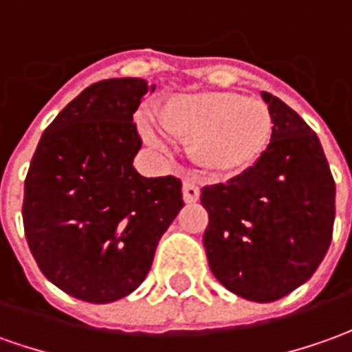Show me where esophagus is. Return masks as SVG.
I'll use <instances>...</instances> for the list:
<instances>
[{
	"label": "esophagus",
	"mask_w": 352,
	"mask_h": 352,
	"mask_svg": "<svg viewBox=\"0 0 352 352\" xmlns=\"http://www.w3.org/2000/svg\"><path fill=\"white\" fill-rule=\"evenodd\" d=\"M183 198H185L186 204H192L200 198V188L196 186V183L192 179H185L183 181Z\"/></svg>",
	"instance_id": "1"
}]
</instances>
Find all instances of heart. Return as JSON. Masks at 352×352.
<instances>
[{
    "label": "heart",
    "instance_id": "1",
    "mask_svg": "<svg viewBox=\"0 0 352 352\" xmlns=\"http://www.w3.org/2000/svg\"><path fill=\"white\" fill-rule=\"evenodd\" d=\"M169 135L192 142L190 156L208 175L233 177L252 166L272 136V113L264 102L236 92H196L169 100L160 111ZM142 133L152 144L162 135L150 123Z\"/></svg>",
    "mask_w": 352,
    "mask_h": 352
}]
</instances>
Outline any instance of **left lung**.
Wrapping results in <instances>:
<instances>
[{"label": "left lung", "mask_w": 352, "mask_h": 352, "mask_svg": "<svg viewBox=\"0 0 352 352\" xmlns=\"http://www.w3.org/2000/svg\"><path fill=\"white\" fill-rule=\"evenodd\" d=\"M272 138L256 164L200 190L212 274L231 293L272 302L308 281L326 256L336 219V181L316 133L276 96L262 92Z\"/></svg>", "instance_id": "obj_1"}]
</instances>
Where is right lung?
Returning a JSON list of instances; mask_svg holds the SVG:
<instances>
[{"label": "right lung", "instance_id": "right-lung-1", "mask_svg": "<svg viewBox=\"0 0 352 352\" xmlns=\"http://www.w3.org/2000/svg\"><path fill=\"white\" fill-rule=\"evenodd\" d=\"M154 88L144 78L88 86L47 125L26 173L30 252L54 285L86 302L133 293L185 206L177 177L133 167L142 146L133 116Z\"/></svg>", "mask_w": 352, "mask_h": 352}]
</instances>
